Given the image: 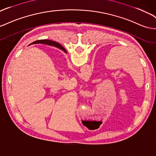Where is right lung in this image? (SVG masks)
<instances>
[{
  "label": "right lung",
  "mask_w": 156,
  "mask_h": 156,
  "mask_svg": "<svg viewBox=\"0 0 156 156\" xmlns=\"http://www.w3.org/2000/svg\"><path fill=\"white\" fill-rule=\"evenodd\" d=\"M48 44V45H50V46H55L56 47L60 48V49H62V50H64V52H66V50L63 48L62 46L58 44L57 43H56V42L54 41H49V40H39V41H36L35 42H33V44Z\"/></svg>",
  "instance_id": "1"
}]
</instances>
